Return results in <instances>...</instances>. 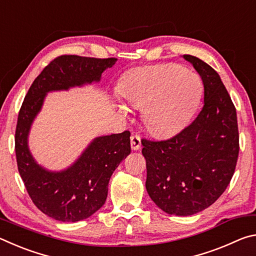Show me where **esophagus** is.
<instances>
[{"instance_id": "1", "label": "esophagus", "mask_w": 256, "mask_h": 256, "mask_svg": "<svg viewBox=\"0 0 256 256\" xmlns=\"http://www.w3.org/2000/svg\"><path fill=\"white\" fill-rule=\"evenodd\" d=\"M141 146V138L138 134H132L131 136V148L132 150H138Z\"/></svg>"}]
</instances>
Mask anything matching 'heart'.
<instances>
[{
    "label": "heart",
    "mask_w": 256,
    "mask_h": 256,
    "mask_svg": "<svg viewBox=\"0 0 256 256\" xmlns=\"http://www.w3.org/2000/svg\"><path fill=\"white\" fill-rule=\"evenodd\" d=\"M118 90L130 106L144 108L142 120L152 136L167 138L190 122L202 86L194 73L166 63L133 70L120 80Z\"/></svg>",
    "instance_id": "obj_1"
}]
</instances>
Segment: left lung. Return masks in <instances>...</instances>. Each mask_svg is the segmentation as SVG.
<instances>
[{
	"mask_svg": "<svg viewBox=\"0 0 256 256\" xmlns=\"http://www.w3.org/2000/svg\"><path fill=\"white\" fill-rule=\"evenodd\" d=\"M204 86V105L198 118L170 138H142L146 162V188L160 209L190 216L214 203L235 172L240 154L236 108L218 73L192 55Z\"/></svg>",
	"mask_w": 256,
	"mask_h": 256,
	"instance_id": "8db88e82",
	"label": "left lung"
}]
</instances>
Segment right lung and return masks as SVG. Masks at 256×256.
Segmentation results:
<instances>
[{"label": "right lung", "mask_w": 256, "mask_h": 256, "mask_svg": "<svg viewBox=\"0 0 256 256\" xmlns=\"http://www.w3.org/2000/svg\"><path fill=\"white\" fill-rule=\"evenodd\" d=\"M116 60L115 58L58 56L34 79L21 105L14 138L19 174L34 204L58 222H80L104 206L112 174L131 152V133L124 131L94 138L70 168L53 172L37 164L29 152L30 125L47 92L99 81L102 73Z\"/></svg>", "instance_id": "obj_1"}]
</instances>
